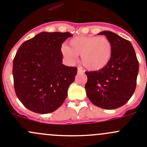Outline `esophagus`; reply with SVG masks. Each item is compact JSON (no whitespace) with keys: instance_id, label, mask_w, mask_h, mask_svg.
Segmentation results:
<instances>
[{"instance_id":"obj_1","label":"esophagus","mask_w":147,"mask_h":147,"mask_svg":"<svg viewBox=\"0 0 147 147\" xmlns=\"http://www.w3.org/2000/svg\"><path fill=\"white\" fill-rule=\"evenodd\" d=\"M78 73H83L84 70L82 69V68L80 67H79L78 68Z\"/></svg>"}]
</instances>
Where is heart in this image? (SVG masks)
<instances>
[{
    "label": "heart",
    "mask_w": 147,
    "mask_h": 147,
    "mask_svg": "<svg viewBox=\"0 0 147 147\" xmlns=\"http://www.w3.org/2000/svg\"><path fill=\"white\" fill-rule=\"evenodd\" d=\"M62 53L69 61L80 55L81 63L89 70H99L106 67L111 59L113 45L106 37L77 36L62 47Z\"/></svg>",
    "instance_id": "obj_1"
}]
</instances>
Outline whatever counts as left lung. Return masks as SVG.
Segmentation results:
<instances>
[{
  "label": "left lung",
  "mask_w": 147,
  "mask_h": 147,
  "mask_svg": "<svg viewBox=\"0 0 147 147\" xmlns=\"http://www.w3.org/2000/svg\"><path fill=\"white\" fill-rule=\"evenodd\" d=\"M98 35H105L111 41L113 55L106 67L98 71L85 72L86 94L96 106L116 109L126 104L134 92L139 62L129 41L110 31H103Z\"/></svg>",
  "instance_id": "1"
}]
</instances>
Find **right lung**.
Wrapping results in <instances>:
<instances>
[{"label": "right lung", "instance_id": "add662e5", "mask_svg": "<svg viewBox=\"0 0 147 147\" xmlns=\"http://www.w3.org/2000/svg\"><path fill=\"white\" fill-rule=\"evenodd\" d=\"M69 32H41L24 42L13 62L16 94L34 113H52L62 105L77 67L62 64V44Z\"/></svg>", "mask_w": 147, "mask_h": 147}]
</instances>
